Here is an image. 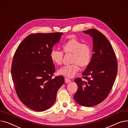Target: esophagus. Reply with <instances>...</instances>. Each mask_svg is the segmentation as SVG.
I'll return each instance as SVG.
<instances>
[{
    "label": "esophagus",
    "instance_id": "esophagus-1",
    "mask_svg": "<svg viewBox=\"0 0 128 128\" xmlns=\"http://www.w3.org/2000/svg\"><path fill=\"white\" fill-rule=\"evenodd\" d=\"M64 80H65V82H66V83H68V82H70L71 81L69 78H64Z\"/></svg>",
    "mask_w": 128,
    "mask_h": 128
}]
</instances>
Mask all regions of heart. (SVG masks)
Listing matches in <instances>:
<instances>
[{"instance_id":"b5f03b06","label":"heart","mask_w":128,"mask_h":128,"mask_svg":"<svg viewBox=\"0 0 128 128\" xmlns=\"http://www.w3.org/2000/svg\"><path fill=\"white\" fill-rule=\"evenodd\" d=\"M62 48L65 54L72 55L71 60L72 64L62 68L58 71L59 74L73 78L79 71V66L82 68H86L90 62L92 50L88 44L73 38L64 43ZM50 55L51 60L54 64L58 66L62 64L64 54L62 51L52 50Z\"/></svg>"}]
</instances>
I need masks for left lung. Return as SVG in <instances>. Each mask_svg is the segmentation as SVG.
Instances as JSON below:
<instances>
[{
    "mask_svg": "<svg viewBox=\"0 0 128 128\" xmlns=\"http://www.w3.org/2000/svg\"><path fill=\"white\" fill-rule=\"evenodd\" d=\"M93 40L90 62L82 73V78L75 79L78 88L74 99L80 106L91 107L108 97L116 78L118 63L115 52L103 34L95 29L83 31Z\"/></svg>",
    "mask_w": 128,
    "mask_h": 128,
    "instance_id": "1",
    "label": "left lung"
}]
</instances>
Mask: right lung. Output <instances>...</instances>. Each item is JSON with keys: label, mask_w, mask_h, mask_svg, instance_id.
<instances>
[{"label": "right lung", "mask_w": 128, "mask_h": 128, "mask_svg": "<svg viewBox=\"0 0 128 128\" xmlns=\"http://www.w3.org/2000/svg\"><path fill=\"white\" fill-rule=\"evenodd\" d=\"M62 34H30L15 52L11 76L16 92L21 102L32 110L42 112L50 108L64 82L62 76L52 78L55 67L50 55Z\"/></svg>", "instance_id": "right-lung-1"}]
</instances>
